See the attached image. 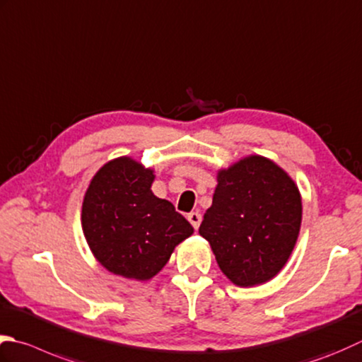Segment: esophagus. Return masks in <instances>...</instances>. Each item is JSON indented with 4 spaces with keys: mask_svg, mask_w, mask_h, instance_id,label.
I'll list each match as a JSON object with an SVG mask.
<instances>
[{
    "mask_svg": "<svg viewBox=\"0 0 362 362\" xmlns=\"http://www.w3.org/2000/svg\"><path fill=\"white\" fill-rule=\"evenodd\" d=\"M188 221L191 223V226H193L194 229H197L202 221V216H201V214H197V211H191V214H188Z\"/></svg>",
    "mask_w": 362,
    "mask_h": 362,
    "instance_id": "esophagus-1",
    "label": "esophagus"
}]
</instances>
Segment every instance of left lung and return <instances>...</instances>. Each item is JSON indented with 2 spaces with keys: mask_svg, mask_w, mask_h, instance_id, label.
<instances>
[{
  "mask_svg": "<svg viewBox=\"0 0 362 362\" xmlns=\"http://www.w3.org/2000/svg\"><path fill=\"white\" fill-rule=\"evenodd\" d=\"M301 196L284 169L259 155L218 173L199 233L240 287L270 281L286 265L301 226Z\"/></svg>",
  "mask_w": 362,
  "mask_h": 362,
  "instance_id": "left-lung-1",
  "label": "left lung"
}]
</instances>
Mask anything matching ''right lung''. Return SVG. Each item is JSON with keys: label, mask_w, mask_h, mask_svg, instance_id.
<instances>
[{"label": "right lung", "mask_w": 362, "mask_h": 362, "mask_svg": "<svg viewBox=\"0 0 362 362\" xmlns=\"http://www.w3.org/2000/svg\"><path fill=\"white\" fill-rule=\"evenodd\" d=\"M152 169L120 157L106 163L84 194L81 224L92 254L129 279L153 278L193 233L174 205L152 193Z\"/></svg>", "instance_id": "right-lung-1"}]
</instances>
